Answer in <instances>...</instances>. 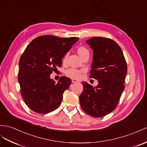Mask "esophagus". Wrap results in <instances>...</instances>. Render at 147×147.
I'll return each instance as SVG.
<instances>
[{"instance_id":"obj_1","label":"esophagus","mask_w":147,"mask_h":147,"mask_svg":"<svg viewBox=\"0 0 147 147\" xmlns=\"http://www.w3.org/2000/svg\"><path fill=\"white\" fill-rule=\"evenodd\" d=\"M71 82H72V83H76V82H78V81L76 80V79H71Z\"/></svg>"}]
</instances>
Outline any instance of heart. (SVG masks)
Returning <instances> with one entry per match:
<instances>
[{"mask_svg": "<svg viewBox=\"0 0 147 147\" xmlns=\"http://www.w3.org/2000/svg\"><path fill=\"white\" fill-rule=\"evenodd\" d=\"M77 52L82 59H83L84 57L86 55H89V51L84 46H78L76 49ZM67 59V54H66L62 58V62L65 63L66 60ZM84 72V70H78L76 69H73V68H71V69H67L65 71V74L67 76H69L70 78H72L74 79H78L81 76L82 73Z\"/></svg>", "mask_w": 147, "mask_h": 147, "instance_id": "heart-1", "label": "heart"}]
</instances>
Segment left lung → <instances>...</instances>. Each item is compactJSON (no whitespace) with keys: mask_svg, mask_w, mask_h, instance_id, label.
Segmentation results:
<instances>
[{"mask_svg":"<svg viewBox=\"0 0 147 147\" xmlns=\"http://www.w3.org/2000/svg\"><path fill=\"white\" fill-rule=\"evenodd\" d=\"M94 51L90 78L97 80L95 87L82 82L79 96L82 109L88 115L102 117L115 109L125 88L127 64L120 46L111 38L95 37L86 41Z\"/></svg>","mask_w":147,"mask_h":147,"instance_id":"left-lung-1","label":"left lung"}]
</instances>
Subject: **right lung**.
Wrapping results in <instances>:
<instances>
[{
	"instance_id": "obj_1",
	"label": "right lung",
	"mask_w": 147,
	"mask_h": 147,
	"mask_svg": "<svg viewBox=\"0 0 147 147\" xmlns=\"http://www.w3.org/2000/svg\"><path fill=\"white\" fill-rule=\"evenodd\" d=\"M78 39L45 35L27 46L19 60L18 81L25 103L34 112L48 113L61 104L71 79L63 76L56 83L50 75L61 67L63 57Z\"/></svg>"
}]
</instances>
